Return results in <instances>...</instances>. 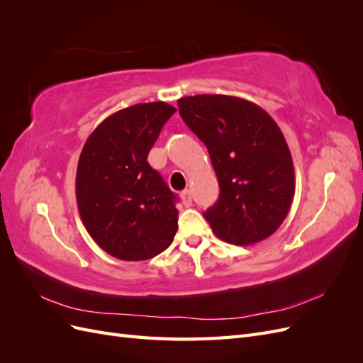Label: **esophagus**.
Instances as JSON below:
<instances>
[{
  "label": "esophagus",
  "instance_id": "esophagus-1",
  "mask_svg": "<svg viewBox=\"0 0 363 363\" xmlns=\"http://www.w3.org/2000/svg\"><path fill=\"white\" fill-rule=\"evenodd\" d=\"M180 196H182V200H183V204H184V206H191V204H192V192H191L189 189H184V191L180 194Z\"/></svg>",
  "mask_w": 363,
  "mask_h": 363
}]
</instances>
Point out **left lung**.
Masks as SVG:
<instances>
[{
    "mask_svg": "<svg viewBox=\"0 0 363 363\" xmlns=\"http://www.w3.org/2000/svg\"><path fill=\"white\" fill-rule=\"evenodd\" d=\"M177 104L216 172L221 192L204 212L215 235L235 245L271 236L295 194L292 156L276 121L257 104L230 95L183 96Z\"/></svg>",
    "mask_w": 363,
    "mask_h": 363,
    "instance_id": "left-lung-1",
    "label": "left lung"
}]
</instances>
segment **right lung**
Segmentation results:
<instances>
[{"label": "right lung", "instance_id": "obj_1", "mask_svg": "<svg viewBox=\"0 0 363 363\" xmlns=\"http://www.w3.org/2000/svg\"><path fill=\"white\" fill-rule=\"evenodd\" d=\"M174 112L163 101L123 108L106 118L82 150L77 206L87 233L116 259L155 257L179 228L177 196L147 162Z\"/></svg>", "mask_w": 363, "mask_h": 363}]
</instances>
